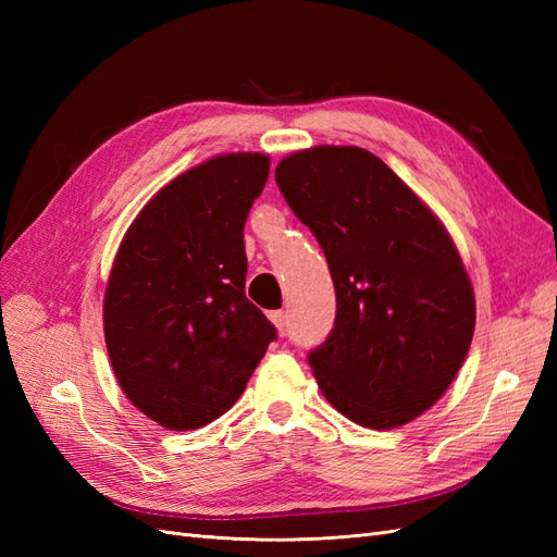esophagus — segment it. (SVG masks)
Listing matches in <instances>:
<instances>
[{
  "mask_svg": "<svg viewBox=\"0 0 557 557\" xmlns=\"http://www.w3.org/2000/svg\"><path fill=\"white\" fill-rule=\"evenodd\" d=\"M269 318H272V323L278 327L281 334L288 332V313H285V311H272V313H269Z\"/></svg>",
  "mask_w": 557,
  "mask_h": 557,
  "instance_id": "34e87169",
  "label": "esophagus"
}]
</instances>
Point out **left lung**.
Instances as JSON below:
<instances>
[{
    "label": "left lung",
    "mask_w": 557,
    "mask_h": 557,
    "mask_svg": "<svg viewBox=\"0 0 557 557\" xmlns=\"http://www.w3.org/2000/svg\"><path fill=\"white\" fill-rule=\"evenodd\" d=\"M276 185L323 248L336 293L309 350L320 391L352 423L391 430L425 413L462 367L476 305L444 225L383 160L356 146L285 158Z\"/></svg>",
    "instance_id": "left-lung-1"
}]
</instances>
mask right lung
I'll use <instances>...</instances> for the list:
<instances>
[{"mask_svg": "<svg viewBox=\"0 0 557 557\" xmlns=\"http://www.w3.org/2000/svg\"><path fill=\"white\" fill-rule=\"evenodd\" d=\"M269 158L232 153L181 174L148 201L117 248L104 336L123 393L166 430L223 416L276 339L246 297L244 225Z\"/></svg>", "mask_w": 557, "mask_h": 557, "instance_id": "1", "label": "right lung"}]
</instances>
